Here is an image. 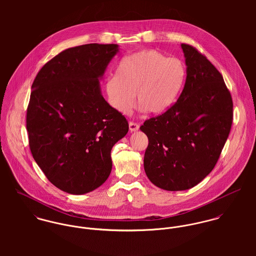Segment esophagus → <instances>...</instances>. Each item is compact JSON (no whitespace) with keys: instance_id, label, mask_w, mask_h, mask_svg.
Returning <instances> with one entry per match:
<instances>
[{"instance_id":"34e87169","label":"esophagus","mask_w":256,"mask_h":256,"mask_svg":"<svg viewBox=\"0 0 256 256\" xmlns=\"http://www.w3.org/2000/svg\"><path fill=\"white\" fill-rule=\"evenodd\" d=\"M139 128H140L139 124L134 123V122H130L129 123V130H130V132H136V131L139 130Z\"/></svg>"}]
</instances>
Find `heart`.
Here are the masks:
<instances>
[{"mask_svg":"<svg viewBox=\"0 0 256 256\" xmlns=\"http://www.w3.org/2000/svg\"><path fill=\"white\" fill-rule=\"evenodd\" d=\"M186 69L178 58H168L154 49H145L124 57L114 76L104 84L110 106L128 114L135 104L140 110L158 115L172 108L180 98Z\"/></svg>","mask_w":256,"mask_h":256,"instance_id":"1","label":"heart"}]
</instances>
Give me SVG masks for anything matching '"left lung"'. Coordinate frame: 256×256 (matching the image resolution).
Returning a JSON list of instances; mask_svg holds the SVG:
<instances>
[{"label": "left lung", "mask_w": 256, "mask_h": 256, "mask_svg": "<svg viewBox=\"0 0 256 256\" xmlns=\"http://www.w3.org/2000/svg\"><path fill=\"white\" fill-rule=\"evenodd\" d=\"M186 80L172 108L145 121L148 178L168 191L201 182L215 168L232 123V100L214 65L194 47L182 44Z\"/></svg>", "instance_id": "1"}]
</instances>
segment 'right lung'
<instances>
[{"instance_id": "obj_1", "label": "right lung", "mask_w": 256, "mask_h": 256, "mask_svg": "<svg viewBox=\"0 0 256 256\" xmlns=\"http://www.w3.org/2000/svg\"><path fill=\"white\" fill-rule=\"evenodd\" d=\"M118 52L117 44L66 49L32 84L26 114L30 150L48 180L67 193L86 194L106 182L111 148L129 130L100 82Z\"/></svg>"}]
</instances>
